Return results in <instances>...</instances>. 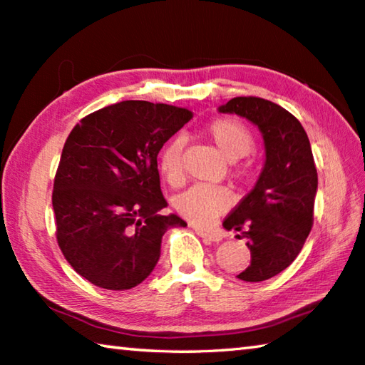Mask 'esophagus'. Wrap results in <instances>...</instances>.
<instances>
[{"label":"esophagus","mask_w":365,"mask_h":365,"mask_svg":"<svg viewBox=\"0 0 365 365\" xmlns=\"http://www.w3.org/2000/svg\"><path fill=\"white\" fill-rule=\"evenodd\" d=\"M195 232L200 235V237L205 240V242H220V235L219 233L202 230V228H195Z\"/></svg>","instance_id":"obj_1"}]
</instances>
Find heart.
I'll return each instance as SVG.
<instances>
[{
  "label": "heart",
  "instance_id": "1",
  "mask_svg": "<svg viewBox=\"0 0 365 365\" xmlns=\"http://www.w3.org/2000/svg\"><path fill=\"white\" fill-rule=\"evenodd\" d=\"M206 135L228 163L242 159L252 151L255 138L245 123L233 119H217L206 127ZM185 140L175 137L168 141L159 153V169L170 185H178L183 178ZM235 178H243L246 172L235 169ZM232 205L230 191L217 185L197 183L175 200L177 212L197 227H207L224 214Z\"/></svg>",
  "mask_w": 365,
  "mask_h": 365
}]
</instances>
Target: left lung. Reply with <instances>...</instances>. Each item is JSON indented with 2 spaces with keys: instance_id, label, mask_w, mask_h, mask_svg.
Instances as JSON below:
<instances>
[{
  "instance_id": "left-lung-1",
  "label": "left lung",
  "mask_w": 365,
  "mask_h": 365,
  "mask_svg": "<svg viewBox=\"0 0 365 365\" xmlns=\"http://www.w3.org/2000/svg\"><path fill=\"white\" fill-rule=\"evenodd\" d=\"M219 113L242 115L262 133L264 169L255 188L224 220V228L248 240L251 264L238 279L269 280L298 257L314 224L317 169L311 143L292 113L262 98H233Z\"/></svg>"
}]
</instances>
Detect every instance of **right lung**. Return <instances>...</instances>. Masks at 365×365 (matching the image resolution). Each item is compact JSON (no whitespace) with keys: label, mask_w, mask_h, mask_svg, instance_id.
Wrapping results in <instances>:
<instances>
[{"label":"right lung","mask_w":365,"mask_h":365,"mask_svg":"<svg viewBox=\"0 0 365 365\" xmlns=\"http://www.w3.org/2000/svg\"><path fill=\"white\" fill-rule=\"evenodd\" d=\"M193 114L150 101H122L72 128L54 177L56 238L72 269L104 289L140 285L172 227H187L160 191L158 154Z\"/></svg>","instance_id":"obj_1"}]
</instances>
